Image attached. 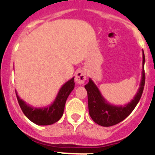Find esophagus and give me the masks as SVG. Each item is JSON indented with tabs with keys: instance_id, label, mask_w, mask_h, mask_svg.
Segmentation results:
<instances>
[{
	"instance_id": "obj_1",
	"label": "esophagus",
	"mask_w": 155,
	"mask_h": 155,
	"mask_svg": "<svg viewBox=\"0 0 155 155\" xmlns=\"http://www.w3.org/2000/svg\"><path fill=\"white\" fill-rule=\"evenodd\" d=\"M86 80V73L84 70H78L75 74V81L78 84H84Z\"/></svg>"
}]
</instances>
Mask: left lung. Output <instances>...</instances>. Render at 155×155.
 Returning <instances> with one entry per match:
<instances>
[{
    "label": "left lung",
    "instance_id": "8db88e82",
    "mask_svg": "<svg viewBox=\"0 0 155 155\" xmlns=\"http://www.w3.org/2000/svg\"><path fill=\"white\" fill-rule=\"evenodd\" d=\"M144 63L145 57L143 51V70L139 89L134 99L124 105H114L107 102L96 84L89 78V82L84 85V87L87 93L89 115L94 123L102 127H111L125 120L132 113L139 102L143 91L145 83Z\"/></svg>",
    "mask_w": 155,
    "mask_h": 155
}]
</instances>
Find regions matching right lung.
<instances>
[{"label":"right lung","instance_id":"obj_1","mask_svg":"<svg viewBox=\"0 0 155 155\" xmlns=\"http://www.w3.org/2000/svg\"><path fill=\"white\" fill-rule=\"evenodd\" d=\"M74 78L68 81L61 87L53 103L46 107H32L21 99L16 91L15 93L19 105L27 118L37 125L47 126L55 124L62 117L66 101L74 88Z\"/></svg>","mask_w":155,"mask_h":155}]
</instances>
